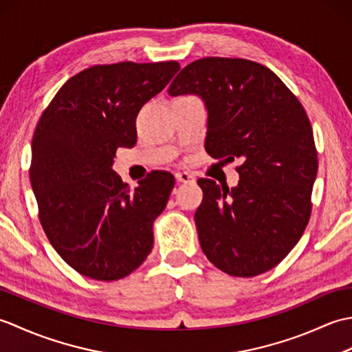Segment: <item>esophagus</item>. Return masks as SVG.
I'll list each match as a JSON object with an SVG mask.
<instances>
[{
    "instance_id": "obj_1",
    "label": "esophagus",
    "mask_w": 352,
    "mask_h": 352,
    "mask_svg": "<svg viewBox=\"0 0 352 352\" xmlns=\"http://www.w3.org/2000/svg\"><path fill=\"white\" fill-rule=\"evenodd\" d=\"M175 178H177V182H180V183H195V175L190 174V172H186V170L175 172Z\"/></svg>"
}]
</instances>
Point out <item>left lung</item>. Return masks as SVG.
I'll use <instances>...</instances> for the list:
<instances>
[{
	"instance_id": "obj_1",
	"label": "left lung",
	"mask_w": 352,
	"mask_h": 352,
	"mask_svg": "<svg viewBox=\"0 0 352 352\" xmlns=\"http://www.w3.org/2000/svg\"><path fill=\"white\" fill-rule=\"evenodd\" d=\"M168 92L199 95L208 111L207 154L242 162L236 188L198 180L204 197L195 222L206 257L233 276L275 267L311 214L318 153L302 104L271 69L246 58H199Z\"/></svg>"
}]
</instances>
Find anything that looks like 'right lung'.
Listing matches in <instances>:
<instances>
[{"instance_id":"right-lung-1","label":"right lung","mask_w":352,"mask_h":352,"mask_svg":"<svg viewBox=\"0 0 352 352\" xmlns=\"http://www.w3.org/2000/svg\"><path fill=\"white\" fill-rule=\"evenodd\" d=\"M180 65H95L71 77L43 110L32 140L30 182L50 243L81 275L115 281L153 250V223L175 178L153 170L130 189L111 169L138 140L139 110Z\"/></svg>"}]
</instances>
